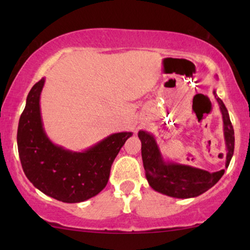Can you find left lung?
I'll return each mask as SVG.
<instances>
[{
	"instance_id": "left-lung-1",
	"label": "left lung",
	"mask_w": 250,
	"mask_h": 250,
	"mask_svg": "<svg viewBox=\"0 0 250 250\" xmlns=\"http://www.w3.org/2000/svg\"><path fill=\"white\" fill-rule=\"evenodd\" d=\"M213 93L220 105L223 118L224 141L227 148L225 167H228L234 151V131L227 107L217 97L216 91L214 90ZM138 135L142 145L141 153L146 177L149 186L157 192L181 199L194 198L209 190L223 176L224 169L209 173L208 170L197 167L165 160L157 145L155 136L146 131H139Z\"/></svg>"
}]
</instances>
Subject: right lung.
I'll list each match as a JSON object with an SVG mask.
<instances>
[{"label":"right lung","instance_id":"obj_1","mask_svg":"<svg viewBox=\"0 0 250 250\" xmlns=\"http://www.w3.org/2000/svg\"><path fill=\"white\" fill-rule=\"evenodd\" d=\"M45 78L27 95L19 119L17 143L23 173L33 186L62 203H82L107 186L112 163L132 132L115 133L82 152L54 145L41 116V92Z\"/></svg>","mask_w":250,"mask_h":250}]
</instances>
